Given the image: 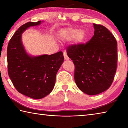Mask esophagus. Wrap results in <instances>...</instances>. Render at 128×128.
Returning <instances> with one entry per match:
<instances>
[{
    "instance_id": "1",
    "label": "esophagus",
    "mask_w": 128,
    "mask_h": 128,
    "mask_svg": "<svg viewBox=\"0 0 128 128\" xmlns=\"http://www.w3.org/2000/svg\"><path fill=\"white\" fill-rule=\"evenodd\" d=\"M64 59L66 60H68L69 59V57L68 56V55H67V54L66 52H64Z\"/></svg>"
}]
</instances>
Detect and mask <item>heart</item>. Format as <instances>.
<instances>
[{"label":"heart","mask_w":128,"mask_h":128,"mask_svg":"<svg viewBox=\"0 0 128 128\" xmlns=\"http://www.w3.org/2000/svg\"><path fill=\"white\" fill-rule=\"evenodd\" d=\"M74 38L77 43L83 42L86 38L85 32L84 30L68 28L62 31L60 36V38L62 40H69Z\"/></svg>","instance_id":"heart-1"}]
</instances>
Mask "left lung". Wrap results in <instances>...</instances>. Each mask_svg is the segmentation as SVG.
Listing matches in <instances>:
<instances>
[{
  "mask_svg": "<svg viewBox=\"0 0 128 128\" xmlns=\"http://www.w3.org/2000/svg\"><path fill=\"white\" fill-rule=\"evenodd\" d=\"M94 34L86 43L68 46L66 53L74 64V81L80 90L93 95L112 85L118 62V43L107 28L94 24Z\"/></svg>",
  "mask_w": 128,
  "mask_h": 128,
  "instance_id": "left-lung-1",
  "label": "left lung"
}]
</instances>
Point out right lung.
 I'll list each match as a JSON object with an SVG mask.
<instances>
[{
  "instance_id": "1",
  "label": "right lung",
  "mask_w": 128,
  "mask_h": 128,
  "mask_svg": "<svg viewBox=\"0 0 128 128\" xmlns=\"http://www.w3.org/2000/svg\"><path fill=\"white\" fill-rule=\"evenodd\" d=\"M40 21L28 22L18 28L10 38L7 47L8 72L18 92L31 98L47 96L53 90L56 75L64 61L62 51L50 55L32 57L26 53L21 43V33Z\"/></svg>"
}]
</instances>
